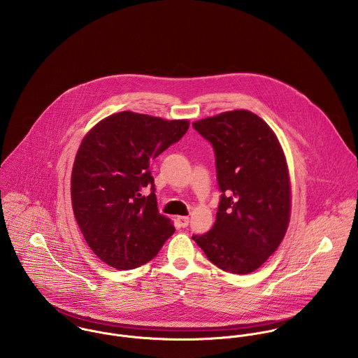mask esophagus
I'll return each instance as SVG.
<instances>
[{"instance_id": "34e87169", "label": "esophagus", "mask_w": 358, "mask_h": 358, "mask_svg": "<svg viewBox=\"0 0 358 358\" xmlns=\"http://www.w3.org/2000/svg\"><path fill=\"white\" fill-rule=\"evenodd\" d=\"M178 222L182 227H187L189 222H190V217L189 216H178Z\"/></svg>"}]
</instances>
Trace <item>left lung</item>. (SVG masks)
<instances>
[{
	"instance_id": "1",
	"label": "left lung",
	"mask_w": 358,
	"mask_h": 358,
	"mask_svg": "<svg viewBox=\"0 0 358 358\" xmlns=\"http://www.w3.org/2000/svg\"><path fill=\"white\" fill-rule=\"evenodd\" d=\"M193 128L213 148L222 192L213 227L193 240L223 271L252 273L275 252L289 223L282 149L270 127L248 110L208 117Z\"/></svg>"
}]
</instances>
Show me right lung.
Segmentation results:
<instances>
[{
    "label": "right lung",
    "instance_id": "1",
    "mask_svg": "<svg viewBox=\"0 0 358 358\" xmlns=\"http://www.w3.org/2000/svg\"><path fill=\"white\" fill-rule=\"evenodd\" d=\"M187 129V120L121 111L83 139L71 172L73 210L87 244L106 264L139 267L175 233L158 212L150 162ZM148 185L151 194L143 196Z\"/></svg>",
    "mask_w": 358,
    "mask_h": 358
}]
</instances>
